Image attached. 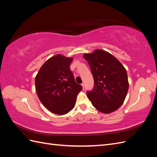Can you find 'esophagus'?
Here are the masks:
<instances>
[{"instance_id": "34e87169", "label": "esophagus", "mask_w": 157, "mask_h": 157, "mask_svg": "<svg viewBox=\"0 0 157 157\" xmlns=\"http://www.w3.org/2000/svg\"><path fill=\"white\" fill-rule=\"evenodd\" d=\"M81 85H82V86L83 87V88H84V83H82L81 84Z\"/></svg>"}]
</instances>
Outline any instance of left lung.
Instances as JSON below:
<instances>
[{"mask_svg": "<svg viewBox=\"0 0 157 157\" xmlns=\"http://www.w3.org/2000/svg\"><path fill=\"white\" fill-rule=\"evenodd\" d=\"M83 57L94 80L93 90L86 93L93 106L105 114L117 110L124 102L129 88L126 69L115 57L103 50L97 49Z\"/></svg>", "mask_w": 157, "mask_h": 157, "instance_id": "obj_1", "label": "left lung"}]
</instances>
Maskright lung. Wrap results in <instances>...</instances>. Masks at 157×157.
<instances>
[{"label": "right lung", "mask_w": 157, "mask_h": 157, "mask_svg": "<svg viewBox=\"0 0 157 157\" xmlns=\"http://www.w3.org/2000/svg\"><path fill=\"white\" fill-rule=\"evenodd\" d=\"M73 59L61 54L52 56L42 65L35 77L38 97L52 113L62 115L72 110L82 89L76 83L69 69Z\"/></svg>", "instance_id": "obj_1"}]
</instances>
